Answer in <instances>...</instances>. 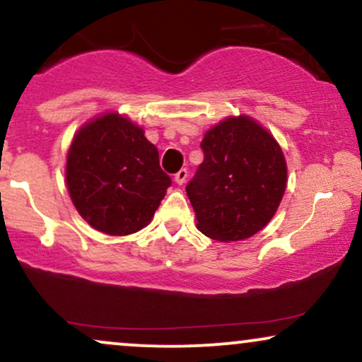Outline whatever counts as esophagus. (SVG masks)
Wrapping results in <instances>:
<instances>
[{
    "instance_id": "1",
    "label": "esophagus",
    "mask_w": 362,
    "mask_h": 362,
    "mask_svg": "<svg viewBox=\"0 0 362 362\" xmlns=\"http://www.w3.org/2000/svg\"><path fill=\"white\" fill-rule=\"evenodd\" d=\"M187 177H189V172H187L185 168L178 170V172L175 173V182H177L178 185H184L185 180H187Z\"/></svg>"
}]
</instances>
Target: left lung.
<instances>
[{"label":"left lung","mask_w":362,"mask_h":362,"mask_svg":"<svg viewBox=\"0 0 362 362\" xmlns=\"http://www.w3.org/2000/svg\"><path fill=\"white\" fill-rule=\"evenodd\" d=\"M204 162L185 187L200 233L216 241L251 238L275 216L286 189L280 145L250 116H233L204 134Z\"/></svg>","instance_id":"1"}]
</instances>
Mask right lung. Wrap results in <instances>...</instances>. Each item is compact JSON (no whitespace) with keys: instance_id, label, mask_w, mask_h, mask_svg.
<instances>
[{"instance_id":"right-lung-1","label":"right lung","mask_w":362,"mask_h":362,"mask_svg":"<svg viewBox=\"0 0 362 362\" xmlns=\"http://www.w3.org/2000/svg\"><path fill=\"white\" fill-rule=\"evenodd\" d=\"M65 178L79 214L110 236H126L150 224L172 185L143 128L117 112L95 117L77 132Z\"/></svg>"}]
</instances>
